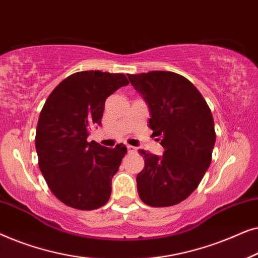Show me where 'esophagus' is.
I'll list each match as a JSON object with an SVG mask.
<instances>
[{"mask_svg":"<svg viewBox=\"0 0 258 258\" xmlns=\"http://www.w3.org/2000/svg\"><path fill=\"white\" fill-rule=\"evenodd\" d=\"M126 149H128L129 153H136V151H137L136 148L133 147V146H126Z\"/></svg>","mask_w":258,"mask_h":258,"instance_id":"1","label":"esophagus"}]
</instances>
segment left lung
<instances>
[{"mask_svg":"<svg viewBox=\"0 0 258 258\" xmlns=\"http://www.w3.org/2000/svg\"><path fill=\"white\" fill-rule=\"evenodd\" d=\"M128 79L148 104L149 126L164 148L162 156L141 150L140 199L150 207L175 206L191 195L210 165L216 141L210 108L197 88L176 73L149 72Z\"/></svg>","mask_w":258,"mask_h":258,"instance_id":"obj_1","label":"left lung"}]
</instances>
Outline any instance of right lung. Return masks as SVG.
<instances>
[{
    "label": "right lung",
    "instance_id": "right-lung-1",
    "mask_svg": "<svg viewBox=\"0 0 258 258\" xmlns=\"http://www.w3.org/2000/svg\"><path fill=\"white\" fill-rule=\"evenodd\" d=\"M128 84L123 74L87 70L63 80L45 101L35 137L38 167L66 206L94 210L109 201L126 147L107 148L87 139L101 125L108 96Z\"/></svg>",
    "mask_w": 258,
    "mask_h": 258
}]
</instances>
